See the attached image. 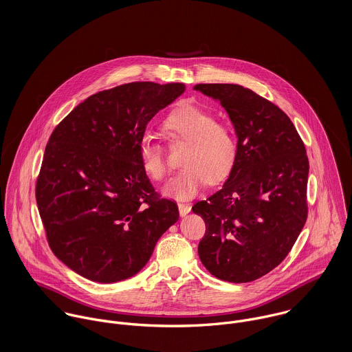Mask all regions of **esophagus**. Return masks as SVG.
Returning <instances> with one entry per match:
<instances>
[{
    "instance_id": "obj_1",
    "label": "esophagus",
    "mask_w": 352,
    "mask_h": 352,
    "mask_svg": "<svg viewBox=\"0 0 352 352\" xmlns=\"http://www.w3.org/2000/svg\"><path fill=\"white\" fill-rule=\"evenodd\" d=\"M177 207H179V212H180L182 217H183V215H187V214L191 211V206L187 204V203H179Z\"/></svg>"
}]
</instances>
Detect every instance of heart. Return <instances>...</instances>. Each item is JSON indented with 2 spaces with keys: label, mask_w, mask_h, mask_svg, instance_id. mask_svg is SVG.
I'll return each mask as SVG.
<instances>
[{
  "label": "heart",
  "mask_w": 352,
  "mask_h": 352,
  "mask_svg": "<svg viewBox=\"0 0 352 352\" xmlns=\"http://www.w3.org/2000/svg\"><path fill=\"white\" fill-rule=\"evenodd\" d=\"M162 131L172 142H183V168L165 186L164 194L176 199H190L207 184L222 183L233 170L239 144L234 130L199 105L183 101L162 120ZM140 161L154 182H162L168 164L162 148L149 137L140 142Z\"/></svg>",
  "instance_id": "obj_1"
}]
</instances>
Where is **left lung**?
<instances>
[{
	"instance_id": "obj_1",
	"label": "left lung",
	"mask_w": 352,
	"mask_h": 352,
	"mask_svg": "<svg viewBox=\"0 0 352 352\" xmlns=\"http://www.w3.org/2000/svg\"><path fill=\"white\" fill-rule=\"evenodd\" d=\"M194 89L221 102L239 144L222 188L192 207L206 223L198 253L215 278L252 282L283 261L306 222V149L290 118L251 89L236 84Z\"/></svg>"
}]
</instances>
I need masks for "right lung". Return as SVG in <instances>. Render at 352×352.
I'll use <instances>...</instances> for the list:
<instances>
[{"instance_id": "1", "label": "right lung", "mask_w": 352, "mask_h": 352, "mask_svg": "<svg viewBox=\"0 0 352 352\" xmlns=\"http://www.w3.org/2000/svg\"><path fill=\"white\" fill-rule=\"evenodd\" d=\"M186 91L182 82H130L89 96L52 131L36 203L52 253L78 275L124 280L149 261L179 219L140 161L146 124Z\"/></svg>"}]
</instances>
